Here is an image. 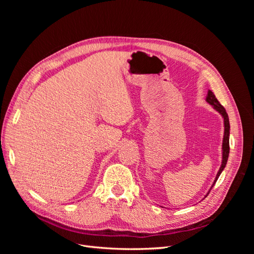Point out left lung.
<instances>
[{
    "instance_id": "8db88e82",
    "label": "left lung",
    "mask_w": 254,
    "mask_h": 254,
    "mask_svg": "<svg viewBox=\"0 0 254 254\" xmlns=\"http://www.w3.org/2000/svg\"><path fill=\"white\" fill-rule=\"evenodd\" d=\"M206 102L209 103L210 105H212L214 107V109L217 110L222 115V118H224V123H225V135H224V141H222V162H221V166L219 168V171L217 173L216 179H215V181H214V184H215V182H216L217 179H218V177L220 176L221 172L224 171V168L226 167L227 161H228V158H229V152H230V145H229L230 123H229V118H228V113L226 112V109L220 105V103L218 102V99L215 97L214 93L211 90H209V92H207ZM212 188H213V186H212ZM207 194H209V193H207Z\"/></svg>"
}]
</instances>
